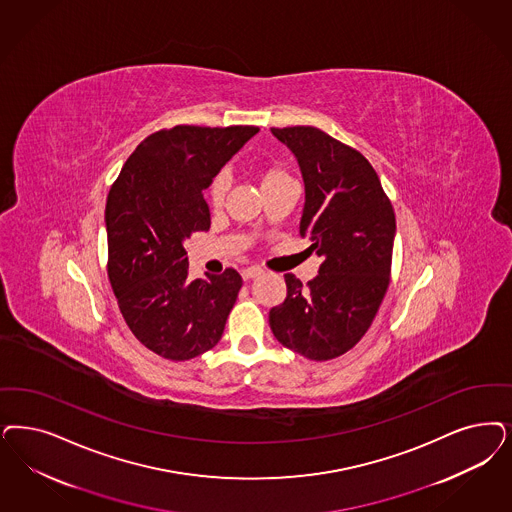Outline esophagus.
Segmentation results:
<instances>
[{"label":"esophagus","mask_w":512,"mask_h":512,"mask_svg":"<svg viewBox=\"0 0 512 512\" xmlns=\"http://www.w3.org/2000/svg\"><path fill=\"white\" fill-rule=\"evenodd\" d=\"M261 274H263V270H261V268H257V266H249V268H244V270H242V278H244V280L257 278V276H261Z\"/></svg>","instance_id":"esophagus-1"}]
</instances>
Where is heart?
Listing matches in <instances>:
<instances>
[{
    "label": "heart",
    "mask_w": 512,
    "mask_h": 512,
    "mask_svg": "<svg viewBox=\"0 0 512 512\" xmlns=\"http://www.w3.org/2000/svg\"><path fill=\"white\" fill-rule=\"evenodd\" d=\"M259 179H261L263 189H266V187H272L276 183L291 179V176H289L285 166L278 164V162H272V164H265V166L259 168ZM229 185L230 179L227 174H219V176L213 177L212 183L208 187V198H210L212 206L219 208L225 202V196L229 193Z\"/></svg>",
    "instance_id": "b5f03b06"
}]
</instances>
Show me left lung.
Returning a JSON list of instances; mask_svg holds the SVG:
<instances>
[{"label": "left lung", "mask_w": 512, "mask_h": 512, "mask_svg": "<svg viewBox=\"0 0 512 512\" xmlns=\"http://www.w3.org/2000/svg\"><path fill=\"white\" fill-rule=\"evenodd\" d=\"M299 160L306 202L300 236L323 263L302 285L285 274L287 297L270 310L285 348L312 361L352 350L369 331L391 274L395 213L371 162L316 126L272 128Z\"/></svg>", "instance_id": "left-lung-1"}]
</instances>
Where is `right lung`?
Returning <instances> with one entry per match:
<instances>
[{"label": "right lung", "mask_w": 512, "mask_h": 512, "mask_svg": "<svg viewBox=\"0 0 512 512\" xmlns=\"http://www.w3.org/2000/svg\"><path fill=\"white\" fill-rule=\"evenodd\" d=\"M257 126L177 124L147 136L107 194V276L130 331L164 359L187 361L221 340L242 276L189 280L183 242L210 229L202 191Z\"/></svg>", "instance_id": "obj_1"}]
</instances>
